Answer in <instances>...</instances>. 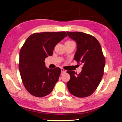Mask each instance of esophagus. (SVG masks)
<instances>
[{
    "instance_id": "1",
    "label": "esophagus",
    "mask_w": 122,
    "mask_h": 122,
    "mask_svg": "<svg viewBox=\"0 0 122 122\" xmlns=\"http://www.w3.org/2000/svg\"><path fill=\"white\" fill-rule=\"evenodd\" d=\"M66 72V71L64 70L63 68H61V74H63V73H65Z\"/></svg>"
}]
</instances>
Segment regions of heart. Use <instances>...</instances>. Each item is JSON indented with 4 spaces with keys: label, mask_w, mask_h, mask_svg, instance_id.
Listing matches in <instances>:
<instances>
[{
    "label": "heart",
    "mask_w": 122,
    "mask_h": 122,
    "mask_svg": "<svg viewBox=\"0 0 122 122\" xmlns=\"http://www.w3.org/2000/svg\"><path fill=\"white\" fill-rule=\"evenodd\" d=\"M72 42V41H66V42H65V43H68V42Z\"/></svg>",
    "instance_id": "heart-1"
}]
</instances>
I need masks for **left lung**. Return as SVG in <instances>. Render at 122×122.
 Here are the masks:
<instances>
[{
	"label": "left lung",
	"instance_id": "left-lung-1",
	"mask_svg": "<svg viewBox=\"0 0 122 122\" xmlns=\"http://www.w3.org/2000/svg\"><path fill=\"white\" fill-rule=\"evenodd\" d=\"M67 33L69 37L76 42L74 59L83 65L82 70L79 74L74 71H67L70 75L67 88L75 97H86L93 93L102 79L105 57L100 43L93 36L81 32Z\"/></svg>",
	"mask_w": 122,
	"mask_h": 122
}]
</instances>
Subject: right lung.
<instances>
[{
	"mask_svg": "<svg viewBox=\"0 0 122 122\" xmlns=\"http://www.w3.org/2000/svg\"><path fill=\"white\" fill-rule=\"evenodd\" d=\"M67 36L65 32L36 33L25 41L20 52L19 70L25 89L32 95L43 97L53 90L61 70L46 67L44 61Z\"/></svg>",
	"mask_w": 122,
	"mask_h": 122,
	"instance_id": "add662e5",
	"label": "right lung"
}]
</instances>
